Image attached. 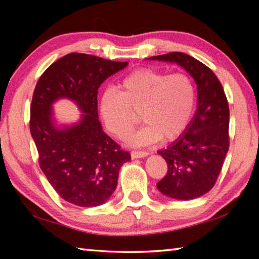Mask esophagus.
I'll return each mask as SVG.
<instances>
[{"label":"esophagus","instance_id":"34e87169","mask_svg":"<svg viewBox=\"0 0 259 259\" xmlns=\"http://www.w3.org/2000/svg\"><path fill=\"white\" fill-rule=\"evenodd\" d=\"M148 153L145 151H133L131 152V157L133 159H140V157H146Z\"/></svg>","mask_w":259,"mask_h":259}]
</instances>
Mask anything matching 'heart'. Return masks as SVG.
<instances>
[{"label":"heart","instance_id":"obj_1","mask_svg":"<svg viewBox=\"0 0 259 259\" xmlns=\"http://www.w3.org/2000/svg\"><path fill=\"white\" fill-rule=\"evenodd\" d=\"M196 103L192 78L183 73L166 74L143 68L131 73L100 98L99 111L109 133L123 139L137 123H146L129 138L134 146L150 145L162 138L172 140L187 129Z\"/></svg>","mask_w":259,"mask_h":259}]
</instances>
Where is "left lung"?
I'll return each mask as SVG.
<instances>
[{
  "label": "left lung",
  "mask_w": 259,
  "mask_h": 259,
  "mask_svg": "<svg viewBox=\"0 0 259 259\" xmlns=\"http://www.w3.org/2000/svg\"><path fill=\"white\" fill-rule=\"evenodd\" d=\"M148 59L177 64L194 78L198 89L196 112L187 129L157 152L168 164V172L156 187L175 200L200 198L213 187L229 152L230 109L224 89L211 69L183 52Z\"/></svg>",
  "instance_id": "obj_1"
}]
</instances>
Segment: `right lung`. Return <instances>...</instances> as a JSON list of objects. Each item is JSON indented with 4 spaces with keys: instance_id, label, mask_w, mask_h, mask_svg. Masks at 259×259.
<instances>
[{
    "instance_id": "right-lung-1",
    "label": "right lung",
    "mask_w": 259,
    "mask_h": 259,
    "mask_svg": "<svg viewBox=\"0 0 259 259\" xmlns=\"http://www.w3.org/2000/svg\"><path fill=\"white\" fill-rule=\"evenodd\" d=\"M128 63L69 54L46 69L35 87L30 134L48 182L67 202L97 207L111 198L128 152L104 133L98 119V88ZM72 100L82 113L75 124L59 125L53 104Z\"/></svg>"
}]
</instances>
